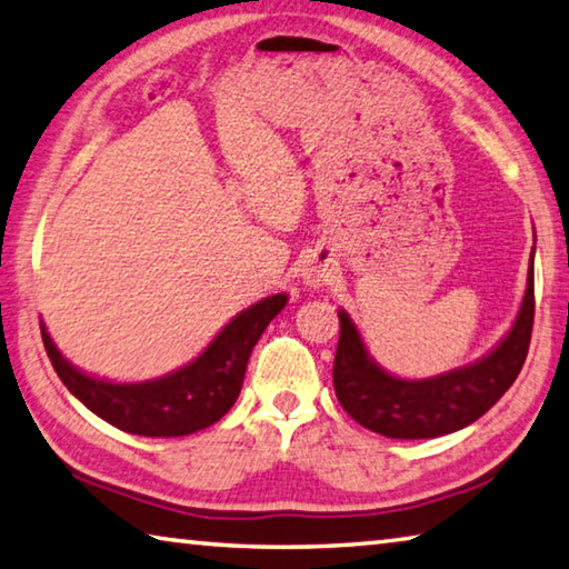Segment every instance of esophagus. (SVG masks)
Masks as SVG:
<instances>
[{
	"instance_id": "34e87169",
	"label": "esophagus",
	"mask_w": 569,
	"mask_h": 569,
	"mask_svg": "<svg viewBox=\"0 0 569 569\" xmlns=\"http://www.w3.org/2000/svg\"><path fill=\"white\" fill-rule=\"evenodd\" d=\"M333 261L331 258H326V256H313L311 261H308L306 266H303V283L306 286H311V288H321V286H326L333 278Z\"/></svg>"
}]
</instances>
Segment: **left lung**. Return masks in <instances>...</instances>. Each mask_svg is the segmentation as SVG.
<instances>
[{"label": "left lung", "instance_id": "8db88e82", "mask_svg": "<svg viewBox=\"0 0 569 569\" xmlns=\"http://www.w3.org/2000/svg\"><path fill=\"white\" fill-rule=\"evenodd\" d=\"M535 256V250H532ZM535 258L512 329L479 361L429 379H399L366 349L351 316L339 311L341 336L333 359V389L361 427L391 439H435L469 427L505 397L522 371L535 323Z\"/></svg>", "mask_w": 569, "mask_h": 569}]
</instances>
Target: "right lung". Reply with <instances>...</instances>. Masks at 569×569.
Returning <instances> with one entry per match:
<instances>
[{"label":"right lung","mask_w":569,"mask_h":569,"mask_svg":"<svg viewBox=\"0 0 569 569\" xmlns=\"http://www.w3.org/2000/svg\"><path fill=\"white\" fill-rule=\"evenodd\" d=\"M286 301V293L263 298L233 316L198 359L160 379L134 383H114L80 371L57 349L44 323L40 329L57 377L92 413L128 435L186 437L223 419L233 407L250 351Z\"/></svg>","instance_id":"right-lung-1"}]
</instances>
